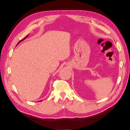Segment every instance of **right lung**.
<instances>
[{
  "instance_id": "obj_1",
  "label": "right lung",
  "mask_w": 130,
  "mask_h": 130,
  "mask_svg": "<svg viewBox=\"0 0 130 130\" xmlns=\"http://www.w3.org/2000/svg\"><path fill=\"white\" fill-rule=\"evenodd\" d=\"M27 36H28V35H27V36H26V37H25V38H23V40H22L21 41H19V42L18 43V44H17V45H18V44H19V43H20V42H22V41H23V40H25V39H26V38H27Z\"/></svg>"
}]
</instances>
